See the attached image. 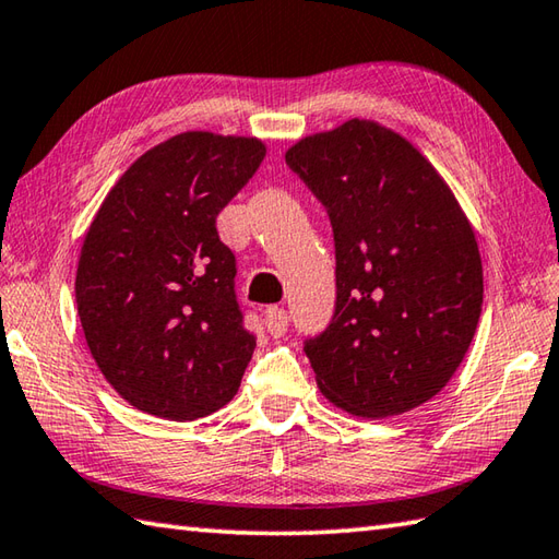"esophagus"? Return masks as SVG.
<instances>
[{
    "label": "esophagus",
    "mask_w": 559,
    "mask_h": 559,
    "mask_svg": "<svg viewBox=\"0 0 559 559\" xmlns=\"http://www.w3.org/2000/svg\"><path fill=\"white\" fill-rule=\"evenodd\" d=\"M287 325H289V313L284 309L270 307L265 311V329H267L272 338H280V335L287 333Z\"/></svg>",
    "instance_id": "34e87169"
}]
</instances>
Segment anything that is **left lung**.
<instances>
[{
    "label": "left lung",
    "instance_id": "obj_1",
    "mask_svg": "<svg viewBox=\"0 0 559 559\" xmlns=\"http://www.w3.org/2000/svg\"><path fill=\"white\" fill-rule=\"evenodd\" d=\"M284 157L333 226L335 311L304 343L321 394L362 418L426 404L481 313V258L455 194L404 135L367 119L307 135Z\"/></svg>",
    "mask_w": 559,
    "mask_h": 559
}]
</instances>
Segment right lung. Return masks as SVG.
Returning a JSON list of instances; mask_svg holds the SVG:
<instances>
[{
  "label": "right lung",
  "mask_w": 559,
  "mask_h": 559,
  "mask_svg": "<svg viewBox=\"0 0 559 559\" xmlns=\"http://www.w3.org/2000/svg\"><path fill=\"white\" fill-rule=\"evenodd\" d=\"M265 157L246 135L187 131L143 153L84 236L75 299L94 362L126 402L194 420L236 396L255 350L216 216Z\"/></svg>",
  "instance_id": "1"
}]
</instances>
